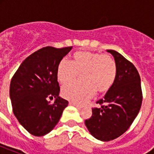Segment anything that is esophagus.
<instances>
[{
    "instance_id": "obj_1",
    "label": "esophagus",
    "mask_w": 154,
    "mask_h": 154,
    "mask_svg": "<svg viewBox=\"0 0 154 154\" xmlns=\"http://www.w3.org/2000/svg\"><path fill=\"white\" fill-rule=\"evenodd\" d=\"M69 104H70V105H74L75 107H77L78 109H81L82 108V106H81V105H77V104H74V103H72V102H69Z\"/></svg>"
}]
</instances>
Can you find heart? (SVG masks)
<instances>
[{
	"instance_id": "heart-1",
	"label": "heart",
	"mask_w": 154,
	"mask_h": 154,
	"mask_svg": "<svg viewBox=\"0 0 154 154\" xmlns=\"http://www.w3.org/2000/svg\"><path fill=\"white\" fill-rule=\"evenodd\" d=\"M82 74L83 82L70 83L61 89L62 96L76 104H84L94 97L96 91H109L117 76V65L110 56L102 53L80 51L72 55V61L62 59L57 69L60 84L74 81Z\"/></svg>"
}]
</instances>
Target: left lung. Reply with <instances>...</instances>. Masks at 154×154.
Instances as JSON below:
<instances>
[{
	"label": "left lung",
	"instance_id": "obj_1",
	"mask_svg": "<svg viewBox=\"0 0 154 154\" xmlns=\"http://www.w3.org/2000/svg\"><path fill=\"white\" fill-rule=\"evenodd\" d=\"M117 65V76L101 106L92 109V117L85 121L91 135L100 141L117 138L129 129L138 114L142 102L141 78L136 67L122 54L109 49Z\"/></svg>",
	"mask_w": 154,
	"mask_h": 154
}]
</instances>
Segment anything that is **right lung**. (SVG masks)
I'll use <instances>...</instances> for the list:
<instances>
[{"label": "right lung", "mask_w": 154, "mask_h": 154, "mask_svg": "<svg viewBox=\"0 0 154 154\" xmlns=\"http://www.w3.org/2000/svg\"><path fill=\"white\" fill-rule=\"evenodd\" d=\"M72 47L47 46L29 56L13 75L9 96L13 113L29 134L44 136L57 124L68 101L59 97L58 64ZM55 98L53 104L48 99Z\"/></svg>", "instance_id": "1"}]
</instances>
